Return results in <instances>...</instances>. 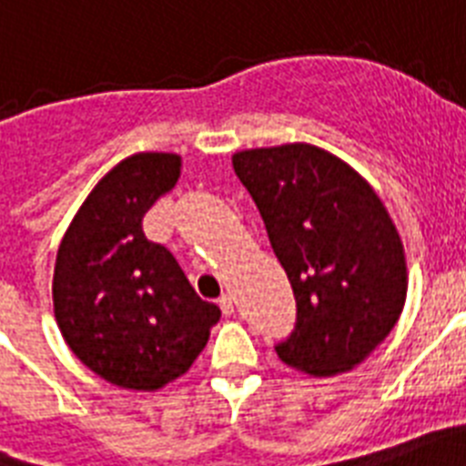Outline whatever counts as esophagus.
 Returning a JSON list of instances; mask_svg holds the SVG:
<instances>
[{
    "instance_id": "esophagus-1",
    "label": "esophagus",
    "mask_w": 466,
    "mask_h": 466,
    "mask_svg": "<svg viewBox=\"0 0 466 466\" xmlns=\"http://www.w3.org/2000/svg\"><path fill=\"white\" fill-rule=\"evenodd\" d=\"M220 309H222V313H225V316H232V313H234V299H232V294H222V297H220Z\"/></svg>"
}]
</instances>
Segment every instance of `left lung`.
<instances>
[{"mask_svg":"<svg viewBox=\"0 0 466 466\" xmlns=\"http://www.w3.org/2000/svg\"><path fill=\"white\" fill-rule=\"evenodd\" d=\"M232 165L297 299V325L278 357L311 376L359 366L407 299L404 246L383 200L347 162L309 143L241 150Z\"/></svg>","mask_w":466,"mask_h":466,"instance_id":"1","label":"left lung"}]
</instances>
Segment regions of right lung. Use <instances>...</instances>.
I'll list each match as a JSON object with an SVG mask.
<instances>
[{
    "mask_svg": "<svg viewBox=\"0 0 466 466\" xmlns=\"http://www.w3.org/2000/svg\"><path fill=\"white\" fill-rule=\"evenodd\" d=\"M181 157L136 153L83 200L56 251L52 301L69 350L127 390L184 376L220 320L177 258L147 241L143 215L177 184Z\"/></svg>",
    "mask_w": 466,
    "mask_h": 466,
    "instance_id": "1",
    "label": "right lung"
}]
</instances>
